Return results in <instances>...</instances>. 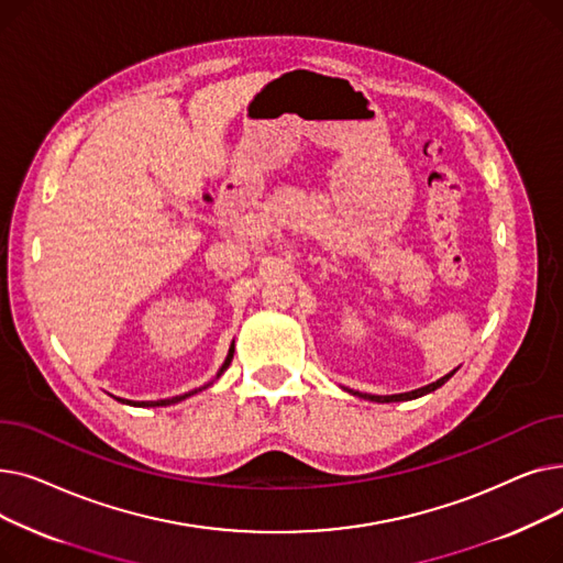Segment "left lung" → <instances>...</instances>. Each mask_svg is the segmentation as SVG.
I'll return each mask as SVG.
<instances>
[{
    "mask_svg": "<svg viewBox=\"0 0 563 563\" xmlns=\"http://www.w3.org/2000/svg\"><path fill=\"white\" fill-rule=\"evenodd\" d=\"M454 372H456V369H454ZM454 372H450L448 376H442V378H438L435 383H429V386H424V388H418V390H410V393H401V395H386V397H380V395H361V393H353V395H358V397H363V399H369V401H378V404L418 399V397H422V395H427V393H433L435 388H440V386H442V383H445V380H450V378L454 376Z\"/></svg>",
    "mask_w": 563,
    "mask_h": 563,
    "instance_id": "8db88e82",
    "label": "left lung"
}]
</instances>
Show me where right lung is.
I'll return each mask as SVG.
<instances>
[{"label": "right lung", "mask_w": 563, "mask_h": 563, "mask_svg": "<svg viewBox=\"0 0 563 563\" xmlns=\"http://www.w3.org/2000/svg\"><path fill=\"white\" fill-rule=\"evenodd\" d=\"M232 353H234V344L230 346V351H228V358H225V363L221 365V369H219V374L217 376H221L225 369H228V365L232 363ZM198 390H202V388H198ZM198 390H191V393H187V395H180V397H173V399H159V401H139V404H132V401H128V399H118V401H123V404H130V406H168V404H175V401H183V399H187V397H191V395H196Z\"/></svg>", "instance_id": "add662e5"}]
</instances>
